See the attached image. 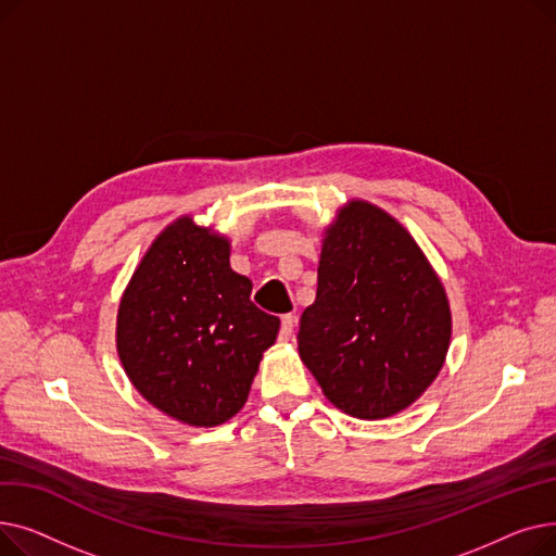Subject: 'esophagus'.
I'll return each mask as SVG.
<instances>
[{
	"mask_svg": "<svg viewBox=\"0 0 556 556\" xmlns=\"http://www.w3.org/2000/svg\"><path fill=\"white\" fill-rule=\"evenodd\" d=\"M293 329H295V317L293 315H283L281 317V327H279V338L281 340H290V336H293Z\"/></svg>",
	"mask_w": 556,
	"mask_h": 556,
	"instance_id": "obj_1",
	"label": "esophagus"
}]
</instances>
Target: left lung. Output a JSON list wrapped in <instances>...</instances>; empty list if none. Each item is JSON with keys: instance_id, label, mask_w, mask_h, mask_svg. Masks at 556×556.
Returning <instances> with one entry per match:
<instances>
[{"instance_id": "1", "label": "left lung", "mask_w": 556, "mask_h": 556, "mask_svg": "<svg viewBox=\"0 0 556 556\" xmlns=\"http://www.w3.org/2000/svg\"><path fill=\"white\" fill-rule=\"evenodd\" d=\"M448 344L446 290L410 231L371 202H346L325 231L298 333L325 396L358 419L392 417L434 381Z\"/></svg>"}]
</instances>
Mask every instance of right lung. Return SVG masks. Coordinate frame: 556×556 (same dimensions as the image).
Wrapping results in <instances>:
<instances>
[{
  "mask_svg": "<svg viewBox=\"0 0 556 556\" xmlns=\"http://www.w3.org/2000/svg\"><path fill=\"white\" fill-rule=\"evenodd\" d=\"M229 268V239L191 216L173 220L143 254L116 313V352L135 390L160 413L212 428L248 401L279 317L250 300Z\"/></svg>",
  "mask_w": 556,
  "mask_h": 556,
  "instance_id": "obj_1",
  "label": "right lung"
}]
</instances>
